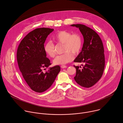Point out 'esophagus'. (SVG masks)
Listing matches in <instances>:
<instances>
[{"label": "esophagus", "mask_w": 123, "mask_h": 123, "mask_svg": "<svg viewBox=\"0 0 123 123\" xmlns=\"http://www.w3.org/2000/svg\"><path fill=\"white\" fill-rule=\"evenodd\" d=\"M61 68H67V66H65V65H61Z\"/></svg>", "instance_id": "1"}]
</instances>
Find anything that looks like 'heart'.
I'll use <instances>...</instances> for the list:
<instances>
[{"label": "heart", "mask_w": 123, "mask_h": 123, "mask_svg": "<svg viewBox=\"0 0 123 123\" xmlns=\"http://www.w3.org/2000/svg\"><path fill=\"white\" fill-rule=\"evenodd\" d=\"M55 41L57 43L63 44V52L64 54L58 55L54 59L55 65H64L71 61L74 55H78L83 46V39L81 35L75 33L72 34L70 31H60L52 36ZM45 53L50 57L55 55V48L54 43L50 41L47 42L44 47Z\"/></svg>", "instance_id": "b5f03b06"}]
</instances>
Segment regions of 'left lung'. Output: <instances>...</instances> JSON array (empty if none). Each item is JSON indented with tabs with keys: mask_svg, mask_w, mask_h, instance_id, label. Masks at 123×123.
I'll use <instances>...</instances> for the list:
<instances>
[{
	"mask_svg": "<svg viewBox=\"0 0 123 123\" xmlns=\"http://www.w3.org/2000/svg\"><path fill=\"white\" fill-rule=\"evenodd\" d=\"M71 26L79 28L84 39L82 50L74 60L84 65L82 69L74 66L76 69L74 78L78 84L88 88L95 85L103 75L105 64L103 44L99 35L91 28L82 24Z\"/></svg>",
	"mask_w": 123,
	"mask_h": 123,
	"instance_id": "obj_1",
	"label": "left lung"
}]
</instances>
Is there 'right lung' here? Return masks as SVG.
<instances>
[{
  "label": "right lung",
  "instance_id": "obj_1",
  "mask_svg": "<svg viewBox=\"0 0 123 123\" xmlns=\"http://www.w3.org/2000/svg\"><path fill=\"white\" fill-rule=\"evenodd\" d=\"M54 30L37 28L30 32L22 40L17 50V61L21 74L30 88L37 92L47 90L60 71L59 66L43 69L51 65L44 49L48 36Z\"/></svg>",
  "mask_w": 123,
  "mask_h": 123
}]
</instances>
